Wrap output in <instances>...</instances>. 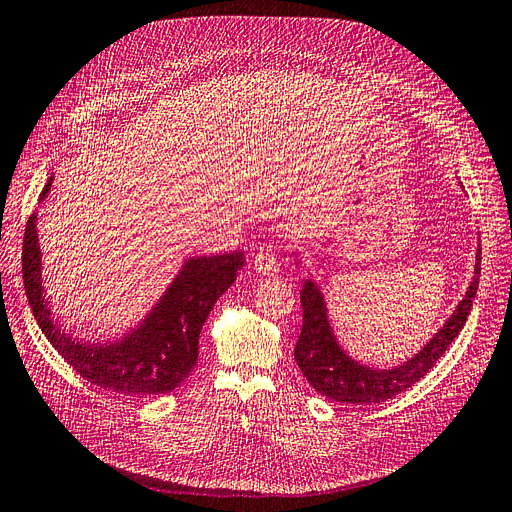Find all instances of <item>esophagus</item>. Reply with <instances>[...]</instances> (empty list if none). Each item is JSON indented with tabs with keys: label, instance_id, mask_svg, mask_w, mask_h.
I'll list each match as a JSON object with an SVG mask.
<instances>
[{
	"label": "esophagus",
	"instance_id": "34e87169",
	"mask_svg": "<svg viewBox=\"0 0 512 512\" xmlns=\"http://www.w3.org/2000/svg\"><path fill=\"white\" fill-rule=\"evenodd\" d=\"M253 270L261 276H276L280 272V261L272 249H259L253 255Z\"/></svg>",
	"mask_w": 512,
	"mask_h": 512
}]
</instances>
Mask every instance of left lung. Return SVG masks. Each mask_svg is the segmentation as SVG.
Instances as JSON below:
<instances>
[{"mask_svg": "<svg viewBox=\"0 0 512 512\" xmlns=\"http://www.w3.org/2000/svg\"><path fill=\"white\" fill-rule=\"evenodd\" d=\"M481 274V249H477L475 276L464 299L454 309L450 320L435 332V337L422 347L414 358L391 370H374L351 360L337 343L330 328L326 303L314 280H305L301 288L303 326L295 345V360L303 376L318 393L341 404L370 406L381 404L402 391L410 389L435 366L452 341L458 337L466 318L471 314Z\"/></svg>", "mask_w": 512, "mask_h": 512, "instance_id": "1", "label": "left lung"}]
</instances>
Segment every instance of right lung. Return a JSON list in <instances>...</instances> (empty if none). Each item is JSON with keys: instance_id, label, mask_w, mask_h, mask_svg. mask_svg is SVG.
Returning <instances> with one entry per match:
<instances>
[{"instance_id": "right-lung-1", "label": "right lung", "mask_w": 512, "mask_h": 512, "mask_svg": "<svg viewBox=\"0 0 512 512\" xmlns=\"http://www.w3.org/2000/svg\"><path fill=\"white\" fill-rule=\"evenodd\" d=\"M52 186L41 192V201ZM37 215L27 221L22 240V282L33 316L52 347L87 383L125 395L169 393L192 372L198 358V337L213 309L236 280L244 253L192 257L184 263L167 293L152 307L144 322L117 343L94 345L75 341L60 330L43 293Z\"/></svg>"}]
</instances>
